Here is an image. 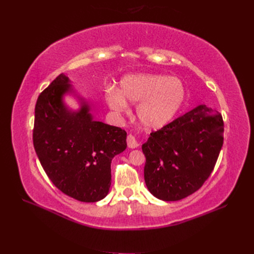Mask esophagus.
Segmentation results:
<instances>
[{"label": "esophagus", "mask_w": 254, "mask_h": 254, "mask_svg": "<svg viewBox=\"0 0 254 254\" xmlns=\"http://www.w3.org/2000/svg\"><path fill=\"white\" fill-rule=\"evenodd\" d=\"M127 145L129 148H136L137 146H139V143L135 140L134 135L132 134H128L127 135Z\"/></svg>", "instance_id": "esophagus-1"}]
</instances>
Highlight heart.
<instances>
[{
  "label": "heart",
  "instance_id": "b5f03b06",
  "mask_svg": "<svg viewBox=\"0 0 254 254\" xmlns=\"http://www.w3.org/2000/svg\"><path fill=\"white\" fill-rule=\"evenodd\" d=\"M187 99V89L179 78L163 74H132L123 78L120 91L111 88L106 102L117 112L127 108V102L137 103L136 115L149 129L166 126L176 118Z\"/></svg>",
  "mask_w": 254,
  "mask_h": 254
}]
</instances>
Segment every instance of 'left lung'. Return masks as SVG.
Returning <instances> with one entry per match:
<instances>
[{
    "mask_svg": "<svg viewBox=\"0 0 254 254\" xmlns=\"http://www.w3.org/2000/svg\"><path fill=\"white\" fill-rule=\"evenodd\" d=\"M224 127L217 110L200 105L152 131L142 145L144 179L150 193L177 201L200 189L216 164Z\"/></svg>",
    "mask_w": 254,
    "mask_h": 254,
    "instance_id": "left-lung-1",
    "label": "left lung"
}]
</instances>
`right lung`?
Masks as SVG:
<instances>
[{"instance_id":"1","label":"right lung","mask_w":254,"mask_h":254,"mask_svg":"<svg viewBox=\"0 0 254 254\" xmlns=\"http://www.w3.org/2000/svg\"><path fill=\"white\" fill-rule=\"evenodd\" d=\"M63 73L38 96L34 147L45 174L64 194L82 202L105 198L111 186V161L127 147L125 130L94 121L82 103L72 112L63 96L72 91Z\"/></svg>"}]
</instances>
